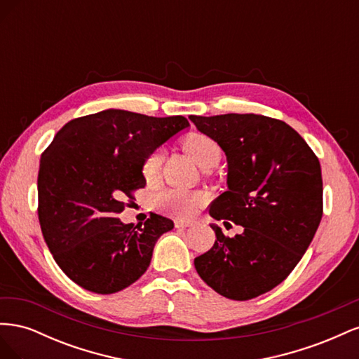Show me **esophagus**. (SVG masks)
I'll use <instances>...</instances> for the list:
<instances>
[{
    "label": "esophagus",
    "mask_w": 359,
    "mask_h": 359,
    "mask_svg": "<svg viewBox=\"0 0 359 359\" xmlns=\"http://www.w3.org/2000/svg\"><path fill=\"white\" fill-rule=\"evenodd\" d=\"M193 222H186V220H175V227H190L193 226Z\"/></svg>",
    "instance_id": "esophagus-1"
}]
</instances>
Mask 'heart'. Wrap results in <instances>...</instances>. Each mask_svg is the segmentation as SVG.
Instances as JSON below:
<instances>
[{
    "mask_svg": "<svg viewBox=\"0 0 359 359\" xmlns=\"http://www.w3.org/2000/svg\"><path fill=\"white\" fill-rule=\"evenodd\" d=\"M186 153L203 169H210L219 165L222 157V148L215 140L206 135L193 133L184 140ZM163 154L157 149L151 153L142 165V177L145 181L153 182L157 180L161 169ZM202 203L199 193L187 191L182 189H163L153 194V205L160 212L175 217H190Z\"/></svg>",
    "mask_w": 359,
    "mask_h": 359,
    "instance_id": "b5f03b06",
    "label": "heart"
}]
</instances>
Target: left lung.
<instances>
[{"label":"left lung","instance_id":"left-lung-1","mask_svg":"<svg viewBox=\"0 0 359 359\" xmlns=\"http://www.w3.org/2000/svg\"><path fill=\"white\" fill-rule=\"evenodd\" d=\"M227 160V190L210 208L215 220L244 227L233 238L211 224L215 243L194 259L206 285L247 301L280 285L309 248L322 219L318 157L286 123L255 114L190 115Z\"/></svg>","mask_w":359,"mask_h":359}]
</instances>
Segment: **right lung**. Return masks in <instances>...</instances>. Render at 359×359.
Segmentation results:
<instances>
[{"mask_svg": "<svg viewBox=\"0 0 359 359\" xmlns=\"http://www.w3.org/2000/svg\"><path fill=\"white\" fill-rule=\"evenodd\" d=\"M190 127L187 118L106 109L69 121L40 158L39 222L58 266L81 287L115 293L149 266L173 222L151 212L142 224L116 219L124 198L145 187V158Z\"/></svg>", "mask_w": 359, "mask_h": 359, "instance_id": "add662e5", "label": "right lung"}]
</instances>
